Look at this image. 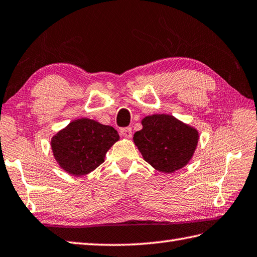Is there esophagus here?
I'll return each instance as SVG.
<instances>
[{
	"label": "esophagus",
	"instance_id": "34e87169",
	"mask_svg": "<svg viewBox=\"0 0 257 257\" xmlns=\"http://www.w3.org/2000/svg\"><path fill=\"white\" fill-rule=\"evenodd\" d=\"M120 134H122L123 137H125V138H131V137H132V128H131V127L120 128Z\"/></svg>",
	"mask_w": 257,
	"mask_h": 257
}]
</instances>
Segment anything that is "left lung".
<instances>
[{
	"label": "left lung",
	"mask_w": 257,
	"mask_h": 257,
	"mask_svg": "<svg viewBox=\"0 0 257 257\" xmlns=\"http://www.w3.org/2000/svg\"><path fill=\"white\" fill-rule=\"evenodd\" d=\"M133 141L143 159L164 173L179 170L190 161L197 148L198 131L167 114L147 116Z\"/></svg>",
	"instance_id": "left-lung-1"
}]
</instances>
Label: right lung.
<instances>
[{
  "label": "right lung",
  "mask_w": 257,
  "mask_h": 257,
  "mask_svg": "<svg viewBox=\"0 0 257 257\" xmlns=\"http://www.w3.org/2000/svg\"><path fill=\"white\" fill-rule=\"evenodd\" d=\"M118 140L114 127L94 119L79 118L52 138L51 149L64 170L74 176H84L104 162L106 152Z\"/></svg>",
  "instance_id": "right-lung-1"
}]
</instances>
